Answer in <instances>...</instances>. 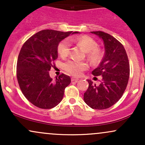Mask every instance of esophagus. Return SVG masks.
<instances>
[{"label":"esophagus","mask_w":145,"mask_h":145,"mask_svg":"<svg viewBox=\"0 0 145 145\" xmlns=\"http://www.w3.org/2000/svg\"><path fill=\"white\" fill-rule=\"evenodd\" d=\"M71 81H72V82H77L78 80H79V78H75V77H72L71 78Z\"/></svg>","instance_id":"1"}]
</instances>
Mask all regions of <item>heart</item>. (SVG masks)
Segmentation results:
<instances>
[{"label": "heart", "instance_id": "heart-1", "mask_svg": "<svg viewBox=\"0 0 145 145\" xmlns=\"http://www.w3.org/2000/svg\"><path fill=\"white\" fill-rule=\"evenodd\" d=\"M80 45L86 52H87L88 57L93 63H97L101 58L100 50L97 48V44L93 38L89 36H82L77 39H73ZM71 41L69 39H65L59 44L58 52L62 58H65L70 53ZM89 67L87 63L78 61L76 59H70L65 63L64 68L69 74L74 76H79Z\"/></svg>", "mask_w": 145, "mask_h": 145}]
</instances>
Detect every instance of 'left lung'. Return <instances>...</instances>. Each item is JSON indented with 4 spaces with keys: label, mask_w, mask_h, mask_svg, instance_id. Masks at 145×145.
<instances>
[{
    "label": "left lung",
    "mask_w": 145,
    "mask_h": 145,
    "mask_svg": "<svg viewBox=\"0 0 145 145\" xmlns=\"http://www.w3.org/2000/svg\"><path fill=\"white\" fill-rule=\"evenodd\" d=\"M102 39L105 54L99 65L92 71L95 76H102L100 84L96 86L88 80L89 88L84 100L91 108H108L122 97L129 77V63L125 50L114 37L102 31H93Z\"/></svg>",
    "instance_id": "1"
}]
</instances>
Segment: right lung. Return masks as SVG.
I'll list each match as a JSON object with an SVG mask.
<instances>
[{"instance_id":"right-lung-1","label":"right lung","mask_w":145,"mask_h":145,"mask_svg":"<svg viewBox=\"0 0 145 145\" xmlns=\"http://www.w3.org/2000/svg\"><path fill=\"white\" fill-rule=\"evenodd\" d=\"M75 33H79L43 30L31 37L21 48L16 71L18 84L25 97L39 108L57 106L71 83L70 77L64 74L54 80L49 71L58 58L59 43Z\"/></svg>"}]
</instances>
